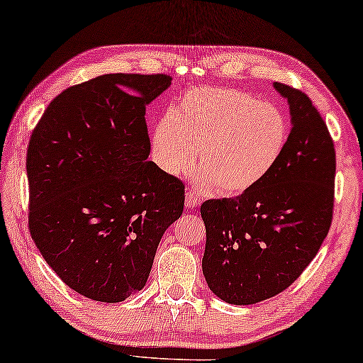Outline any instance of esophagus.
Masks as SVG:
<instances>
[{"mask_svg": "<svg viewBox=\"0 0 363 363\" xmlns=\"http://www.w3.org/2000/svg\"><path fill=\"white\" fill-rule=\"evenodd\" d=\"M201 204V198L194 191H186L185 196V206L188 209H194V207H198Z\"/></svg>", "mask_w": 363, "mask_h": 363, "instance_id": "34e87169", "label": "esophagus"}]
</instances>
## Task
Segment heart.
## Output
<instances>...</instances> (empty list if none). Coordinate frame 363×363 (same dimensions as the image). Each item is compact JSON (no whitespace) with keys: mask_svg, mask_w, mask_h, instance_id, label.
<instances>
[{"mask_svg":"<svg viewBox=\"0 0 363 363\" xmlns=\"http://www.w3.org/2000/svg\"><path fill=\"white\" fill-rule=\"evenodd\" d=\"M288 136V117L278 106L235 88L198 86L156 123L151 147L170 175L189 174L198 151L199 186L241 194L275 169Z\"/></svg>","mask_w":363,"mask_h":363,"instance_id":"heart-1","label":"heart"}]
</instances>
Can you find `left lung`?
I'll return each mask as SVG.
<instances>
[{
	"label": "left lung",
	"mask_w": 363,
	"mask_h": 363,
	"mask_svg": "<svg viewBox=\"0 0 363 363\" xmlns=\"http://www.w3.org/2000/svg\"><path fill=\"white\" fill-rule=\"evenodd\" d=\"M273 86L288 99L293 125L281 159L255 188L201 206L206 281L235 306L273 298L298 280L333 220L336 152L328 127L304 91Z\"/></svg>",
	"instance_id": "obj_1"
}]
</instances>
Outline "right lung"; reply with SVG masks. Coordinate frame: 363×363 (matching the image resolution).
Masks as SVG:
<instances>
[{
  "label": "right lung",
  "mask_w": 363,
  "mask_h": 363,
  "mask_svg": "<svg viewBox=\"0 0 363 363\" xmlns=\"http://www.w3.org/2000/svg\"><path fill=\"white\" fill-rule=\"evenodd\" d=\"M165 74H108L51 101L27 150L28 228L41 255L77 293L122 302L145 288L185 185L152 160L146 106Z\"/></svg>",
  "instance_id": "obj_1"
}]
</instances>
